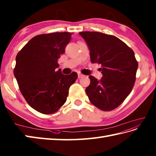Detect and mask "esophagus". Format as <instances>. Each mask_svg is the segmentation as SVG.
I'll list each match as a JSON object with an SVG mask.
<instances>
[{
	"label": "esophagus",
	"mask_w": 156,
	"mask_h": 156,
	"mask_svg": "<svg viewBox=\"0 0 156 156\" xmlns=\"http://www.w3.org/2000/svg\"><path fill=\"white\" fill-rule=\"evenodd\" d=\"M85 77L84 75H83V74H81V73H78V78H79V79L83 78V77Z\"/></svg>",
	"instance_id": "34e87169"
}]
</instances>
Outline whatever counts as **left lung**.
Masks as SVG:
<instances>
[{"instance_id": "obj_1", "label": "left lung", "mask_w": 156, "mask_h": 156, "mask_svg": "<svg viewBox=\"0 0 156 156\" xmlns=\"http://www.w3.org/2000/svg\"><path fill=\"white\" fill-rule=\"evenodd\" d=\"M90 51L92 63L101 66L98 81L90 76L85 91L91 103L101 110L110 111L119 106L134 86L138 62L133 50L114 36L98 31H83Z\"/></svg>"}]
</instances>
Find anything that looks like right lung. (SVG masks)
I'll list each match as a JSON object with an SVG mask.
<instances>
[{
	"label": "right lung",
	"mask_w": 156,
	"mask_h": 156,
	"mask_svg": "<svg viewBox=\"0 0 156 156\" xmlns=\"http://www.w3.org/2000/svg\"><path fill=\"white\" fill-rule=\"evenodd\" d=\"M72 34L37 35L16 56L13 72L21 93L32 108L42 114L57 112L66 102L69 87L77 79L75 72L65 75L56 70Z\"/></svg>",
	"instance_id": "right-lung-1"
}]
</instances>
